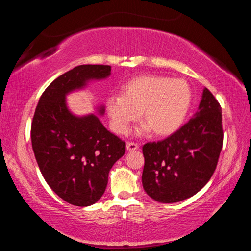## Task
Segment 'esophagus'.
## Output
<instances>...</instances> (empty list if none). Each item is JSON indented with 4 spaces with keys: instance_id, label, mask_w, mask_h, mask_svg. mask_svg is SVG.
Masks as SVG:
<instances>
[{
    "instance_id": "esophagus-1",
    "label": "esophagus",
    "mask_w": 251,
    "mask_h": 251,
    "mask_svg": "<svg viewBox=\"0 0 251 251\" xmlns=\"http://www.w3.org/2000/svg\"><path fill=\"white\" fill-rule=\"evenodd\" d=\"M138 147H139L138 144L133 143V142H128V143H127V145H126L127 151H136V150H138Z\"/></svg>"
}]
</instances>
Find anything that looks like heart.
Returning a JSON list of instances; mask_svg holds the SVG:
<instances>
[{"mask_svg":"<svg viewBox=\"0 0 251 251\" xmlns=\"http://www.w3.org/2000/svg\"><path fill=\"white\" fill-rule=\"evenodd\" d=\"M192 99V90L184 79L144 75L127 82L123 86V95H110L106 100V110L110 127L117 134H126L142 110L145 124L138 133L152 129L156 135L166 136L182 125Z\"/></svg>","mask_w":251,"mask_h":251,"instance_id":"heart-1","label":"heart"}]
</instances>
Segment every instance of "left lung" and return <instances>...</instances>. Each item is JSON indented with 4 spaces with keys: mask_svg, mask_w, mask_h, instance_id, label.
Segmentation results:
<instances>
[{
    "mask_svg": "<svg viewBox=\"0 0 251 251\" xmlns=\"http://www.w3.org/2000/svg\"><path fill=\"white\" fill-rule=\"evenodd\" d=\"M222 107L208 88L199 110L164 141L143 146V187L154 201L178 202L194 196L217 167L223 147Z\"/></svg>",
    "mask_w": 251,
    "mask_h": 251,
    "instance_id": "left-lung-1",
    "label": "left lung"
}]
</instances>
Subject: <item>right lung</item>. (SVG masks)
<instances>
[{"label":"right lung","mask_w":251,"mask_h":251,"mask_svg":"<svg viewBox=\"0 0 251 251\" xmlns=\"http://www.w3.org/2000/svg\"><path fill=\"white\" fill-rule=\"evenodd\" d=\"M109 65H79L50 83L34 113L31 139L44 179L71 205L86 207L103 196L113 165L126 144L110 133L94 114L75 116L66 106L69 93L88 80L110 75ZM103 115L104 107L99 108Z\"/></svg>","instance_id":"add662e5"}]
</instances>
